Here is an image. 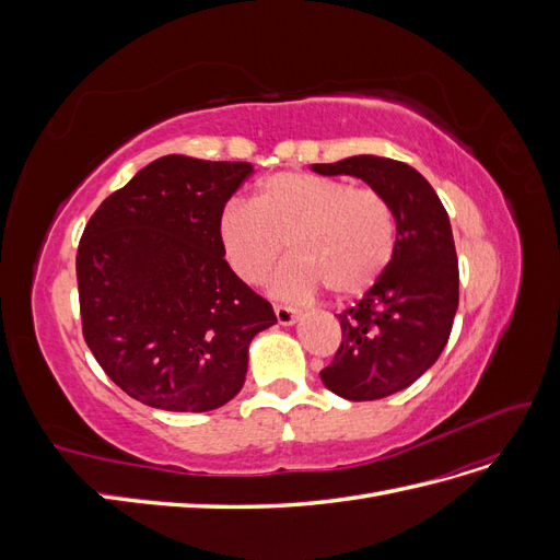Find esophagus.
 Masks as SVG:
<instances>
[{
	"label": "esophagus",
	"mask_w": 560,
	"mask_h": 560,
	"mask_svg": "<svg viewBox=\"0 0 560 560\" xmlns=\"http://www.w3.org/2000/svg\"><path fill=\"white\" fill-rule=\"evenodd\" d=\"M276 317H278V325L282 327H292L294 322L299 319V313L294 308H287V306H276Z\"/></svg>",
	"instance_id": "34e87169"
}]
</instances>
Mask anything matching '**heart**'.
I'll return each mask as SVG.
<instances>
[{
	"label": "heart",
	"instance_id": "obj_1",
	"mask_svg": "<svg viewBox=\"0 0 560 560\" xmlns=\"http://www.w3.org/2000/svg\"><path fill=\"white\" fill-rule=\"evenodd\" d=\"M226 259L245 282L264 280L284 241L294 257L280 266L270 290L308 299L322 287L358 296L395 254V214L374 189L313 173H280L259 184L252 206L233 200L219 217Z\"/></svg>",
	"mask_w": 560,
	"mask_h": 560
}]
</instances>
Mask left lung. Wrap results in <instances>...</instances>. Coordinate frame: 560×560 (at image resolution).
<instances>
[{
	"label": "left lung",
	"mask_w": 560,
	"mask_h": 560,
	"mask_svg": "<svg viewBox=\"0 0 560 560\" xmlns=\"http://www.w3.org/2000/svg\"><path fill=\"white\" fill-rule=\"evenodd\" d=\"M317 175L366 182L393 208L395 254L352 308L338 315L341 348L319 378L334 395L371 401L416 383L446 348L457 311V257L448 214L416 167L385 156L315 163Z\"/></svg>",
	"instance_id": "left-lung-1"
}]
</instances>
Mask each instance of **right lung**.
<instances>
[{
	"instance_id": "obj_1",
	"label": "right lung",
	"mask_w": 560,
	"mask_h": 560,
	"mask_svg": "<svg viewBox=\"0 0 560 560\" xmlns=\"http://www.w3.org/2000/svg\"><path fill=\"white\" fill-rule=\"evenodd\" d=\"M252 171L156 159L103 200L81 235L83 338L105 374L151 409L202 413L231 401L252 338L276 325L219 238V217Z\"/></svg>"
}]
</instances>
